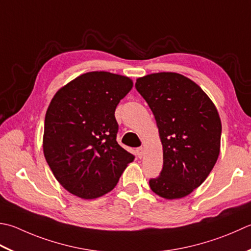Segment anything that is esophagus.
Masks as SVG:
<instances>
[{
  "instance_id": "1",
  "label": "esophagus",
  "mask_w": 251,
  "mask_h": 251,
  "mask_svg": "<svg viewBox=\"0 0 251 251\" xmlns=\"http://www.w3.org/2000/svg\"><path fill=\"white\" fill-rule=\"evenodd\" d=\"M144 152H145V149L142 148V147H140V148H137V150H136L137 156H138L139 159H141V158H142V155H144Z\"/></svg>"
}]
</instances>
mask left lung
I'll return each instance as SVG.
<instances>
[{
	"instance_id": "1",
	"label": "left lung",
	"mask_w": 251,
	"mask_h": 251,
	"mask_svg": "<svg viewBox=\"0 0 251 251\" xmlns=\"http://www.w3.org/2000/svg\"><path fill=\"white\" fill-rule=\"evenodd\" d=\"M135 87L153 113L163 146V169L149 180L150 188L162 198H183L203 183L219 158L217 107L197 83L177 73L150 74Z\"/></svg>"
}]
</instances>
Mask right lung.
I'll list each match as a JSON object with an SVG mask.
<instances>
[{
    "mask_svg": "<svg viewBox=\"0 0 251 251\" xmlns=\"http://www.w3.org/2000/svg\"><path fill=\"white\" fill-rule=\"evenodd\" d=\"M131 88L128 77L86 73L61 88L48 107L43 153L58 183L77 197L107 194L135 159L117 144L114 115Z\"/></svg>",
    "mask_w": 251,
    "mask_h": 251,
    "instance_id": "obj_1",
    "label": "right lung"
}]
</instances>
